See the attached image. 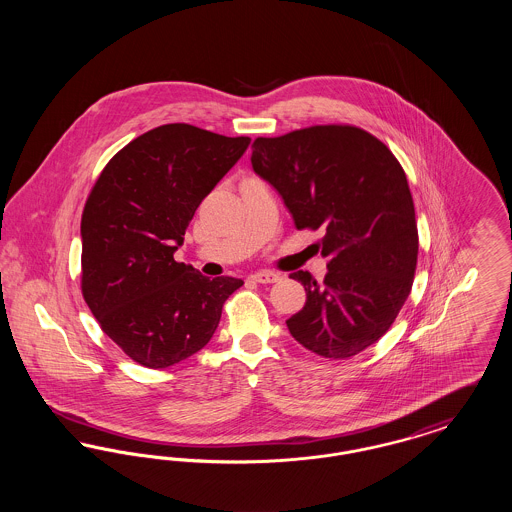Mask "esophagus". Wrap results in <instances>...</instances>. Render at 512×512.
I'll use <instances>...</instances> for the list:
<instances>
[{
	"label": "esophagus",
	"instance_id": "esophagus-1",
	"mask_svg": "<svg viewBox=\"0 0 512 512\" xmlns=\"http://www.w3.org/2000/svg\"><path fill=\"white\" fill-rule=\"evenodd\" d=\"M249 278H251L253 282H257V284H272V282L280 280V274H276V272H272V270H261V272L251 274Z\"/></svg>",
	"mask_w": 512,
	"mask_h": 512
}]
</instances>
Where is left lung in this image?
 <instances>
[{"mask_svg":"<svg viewBox=\"0 0 512 512\" xmlns=\"http://www.w3.org/2000/svg\"><path fill=\"white\" fill-rule=\"evenodd\" d=\"M251 165L282 195L297 230H322L324 282L303 270L305 307L286 320L295 341L349 359L380 340L413 288L418 232L405 171L357 126L328 124L253 142Z\"/></svg>","mask_w":512,"mask_h":512,"instance_id":"obj_1","label":"left lung"}]
</instances>
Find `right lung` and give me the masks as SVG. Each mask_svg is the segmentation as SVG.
Masks as SVG:
<instances>
[{"label":"right lung","mask_w":512,"mask_h":512,"mask_svg":"<svg viewBox=\"0 0 512 512\" xmlns=\"http://www.w3.org/2000/svg\"><path fill=\"white\" fill-rule=\"evenodd\" d=\"M251 138L163 124L107 163L86 201L82 295L101 330L136 363L167 368L213 338L224 301L244 282L176 263L195 209Z\"/></svg>","instance_id":"right-lung-1"}]
</instances>
